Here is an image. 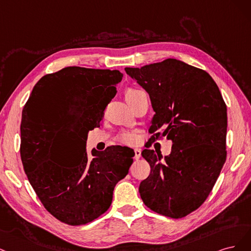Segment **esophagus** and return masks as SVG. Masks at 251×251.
<instances>
[{"label":"esophagus","instance_id":"esophagus-1","mask_svg":"<svg viewBox=\"0 0 251 251\" xmlns=\"http://www.w3.org/2000/svg\"><path fill=\"white\" fill-rule=\"evenodd\" d=\"M141 154H142L141 150L135 148V149H134V158H135V159H139V158L141 157Z\"/></svg>","mask_w":251,"mask_h":251}]
</instances>
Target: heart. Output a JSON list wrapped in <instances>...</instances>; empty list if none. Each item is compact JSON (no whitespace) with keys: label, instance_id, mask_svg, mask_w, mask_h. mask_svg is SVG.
Returning a JSON list of instances; mask_svg holds the SVG:
<instances>
[{"label":"heart","instance_id":"b5f03b06","mask_svg":"<svg viewBox=\"0 0 251 251\" xmlns=\"http://www.w3.org/2000/svg\"><path fill=\"white\" fill-rule=\"evenodd\" d=\"M137 91L133 90V88H129V90L126 91L125 93V97L128 98L129 96H132L133 94H135ZM120 142L123 143V144H127V145H131L136 141V136L130 132H124L120 135Z\"/></svg>","mask_w":251,"mask_h":251}]
</instances>
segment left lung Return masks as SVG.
<instances>
[{"instance_id": "obj_1", "label": "left lung", "mask_w": 251, "mask_h": 251, "mask_svg": "<svg viewBox=\"0 0 251 251\" xmlns=\"http://www.w3.org/2000/svg\"><path fill=\"white\" fill-rule=\"evenodd\" d=\"M127 74L149 94L155 115L150 140L172 141L168 156L145 149L151 171L140 184L145 205L174 219L203 203L226 159L227 109L219 87L205 71L168 58Z\"/></svg>"}]
</instances>
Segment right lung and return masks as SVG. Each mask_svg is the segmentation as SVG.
Masks as SVG:
<instances>
[{"mask_svg": "<svg viewBox=\"0 0 251 251\" xmlns=\"http://www.w3.org/2000/svg\"><path fill=\"white\" fill-rule=\"evenodd\" d=\"M122 77L118 70L64 68L40 78L25 105L24 170L45 208L63 223L83 225L106 212L133 163L128 147L93 149L91 156L85 148Z\"/></svg>", "mask_w": 251, "mask_h": 251, "instance_id": "obj_1", "label": "right lung"}]
</instances>
